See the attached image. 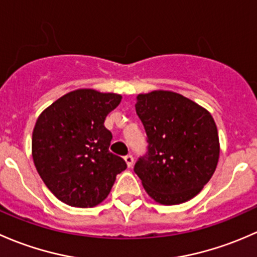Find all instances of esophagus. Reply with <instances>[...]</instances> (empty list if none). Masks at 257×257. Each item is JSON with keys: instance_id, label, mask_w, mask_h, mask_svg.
I'll return each mask as SVG.
<instances>
[{"instance_id": "obj_1", "label": "esophagus", "mask_w": 257, "mask_h": 257, "mask_svg": "<svg viewBox=\"0 0 257 257\" xmlns=\"http://www.w3.org/2000/svg\"><path fill=\"white\" fill-rule=\"evenodd\" d=\"M125 162L127 165V167H132V165H134V157L131 155L125 156Z\"/></svg>"}]
</instances>
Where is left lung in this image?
<instances>
[{"label":"left lung","mask_w":257,"mask_h":257,"mask_svg":"<svg viewBox=\"0 0 257 257\" xmlns=\"http://www.w3.org/2000/svg\"><path fill=\"white\" fill-rule=\"evenodd\" d=\"M135 107L148 137V153L136 163L135 173L156 203L188 202L210 181L218 165L220 144L213 116L169 90L139 94Z\"/></svg>","instance_id":"8db88e82"}]
</instances>
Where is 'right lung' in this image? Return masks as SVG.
Returning a JSON list of instances; mask_svg holds the SVG:
<instances>
[{"instance_id": "right-lung-1", "label": "right lung", "mask_w": 257, "mask_h": 257, "mask_svg": "<svg viewBox=\"0 0 257 257\" xmlns=\"http://www.w3.org/2000/svg\"><path fill=\"white\" fill-rule=\"evenodd\" d=\"M120 94L78 89L42 111L32 135V157L48 189L71 207L92 208L110 194L126 163L109 151L106 116Z\"/></svg>"}]
</instances>
